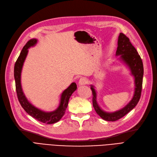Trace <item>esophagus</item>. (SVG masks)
Masks as SVG:
<instances>
[{
  "label": "esophagus",
  "instance_id": "obj_1",
  "mask_svg": "<svg viewBox=\"0 0 157 157\" xmlns=\"http://www.w3.org/2000/svg\"><path fill=\"white\" fill-rule=\"evenodd\" d=\"M88 83V79L85 78V77H82L79 80V82H78V84L80 86H82V85H85V84H87Z\"/></svg>",
  "mask_w": 157,
  "mask_h": 157
}]
</instances>
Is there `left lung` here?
Wrapping results in <instances>:
<instances>
[{"label": "left lung", "mask_w": 157, "mask_h": 157, "mask_svg": "<svg viewBox=\"0 0 157 157\" xmlns=\"http://www.w3.org/2000/svg\"><path fill=\"white\" fill-rule=\"evenodd\" d=\"M116 56H120V60L123 61L130 69L131 75L134 78V93L132 99L128 103L120 110L114 112H106L102 110L97 102V93L93 85L91 90L93 94V106L95 112L102 119L108 121H115L125 116L136 106L141 97L144 66L141 57L138 55L136 48L132 45L129 38L123 33L118 37Z\"/></svg>", "instance_id": "8db88e82"}]
</instances>
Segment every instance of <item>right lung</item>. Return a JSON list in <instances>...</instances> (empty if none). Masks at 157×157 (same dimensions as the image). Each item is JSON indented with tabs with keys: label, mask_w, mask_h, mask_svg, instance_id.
Here are the masks:
<instances>
[{
	"label": "right lung",
	"mask_w": 157,
	"mask_h": 157,
	"mask_svg": "<svg viewBox=\"0 0 157 157\" xmlns=\"http://www.w3.org/2000/svg\"><path fill=\"white\" fill-rule=\"evenodd\" d=\"M37 40L36 39H31L26 43L23 47L20 55L16 61L14 66V78L15 81V88L17 92L18 100L20 104L23 108L26 113L38 120L46 124H52L58 122L64 115L68 105V102L70 97L74 91L77 90V84L75 82L71 84L69 87L65 90L60 97V102L57 109L52 112H44L32 105L25 97L21 83V75L24 62L29 52V48L33 47L37 44Z\"/></svg>",
	"instance_id": "obj_1"
}]
</instances>
